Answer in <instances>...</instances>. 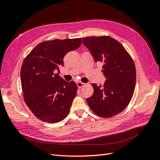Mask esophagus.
<instances>
[{
    "instance_id": "esophagus-1",
    "label": "esophagus",
    "mask_w": 160,
    "mask_h": 160,
    "mask_svg": "<svg viewBox=\"0 0 160 160\" xmlns=\"http://www.w3.org/2000/svg\"><path fill=\"white\" fill-rule=\"evenodd\" d=\"M85 85H86L85 83H83V82H77V86H78V87L79 88H82L83 86H84Z\"/></svg>"
}]
</instances>
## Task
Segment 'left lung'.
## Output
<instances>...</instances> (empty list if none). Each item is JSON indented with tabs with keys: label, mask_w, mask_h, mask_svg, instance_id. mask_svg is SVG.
I'll list each match as a JSON object with an SVG mask.
<instances>
[{
	"label": "left lung",
	"mask_w": 160,
	"mask_h": 160,
	"mask_svg": "<svg viewBox=\"0 0 160 160\" xmlns=\"http://www.w3.org/2000/svg\"><path fill=\"white\" fill-rule=\"evenodd\" d=\"M82 42L96 62L103 63L102 72L107 78L102 86L91 83L93 94L86 99L98 116L110 118L122 112L133 97L136 70L130 54L119 42L110 36H91Z\"/></svg>",
	"instance_id": "8db88e82"
}]
</instances>
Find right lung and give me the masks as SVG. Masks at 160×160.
Instances as JSON below:
<instances>
[{
  "label": "right lung",
  "mask_w": 160,
  "mask_h": 160,
  "mask_svg": "<svg viewBox=\"0 0 160 160\" xmlns=\"http://www.w3.org/2000/svg\"><path fill=\"white\" fill-rule=\"evenodd\" d=\"M82 38L54 39L39 43L24 58L21 70L25 103L37 118L49 123L68 115L78 86L58 74L67 53L78 48Z\"/></svg>",
  "instance_id": "add662e5"
}]
</instances>
